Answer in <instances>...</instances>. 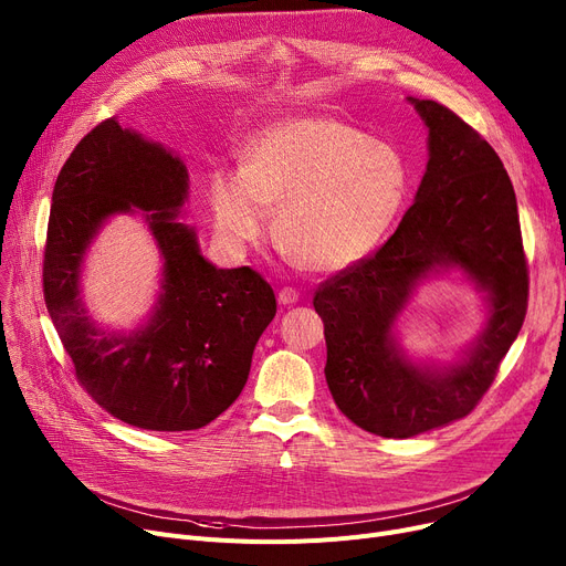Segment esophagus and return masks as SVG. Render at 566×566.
Returning <instances> with one entry per match:
<instances>
[{
  "label": "esophagus",
  "mask_w": 566,
  "mask_h": 566,
  "mask_svg": "<svg viewBox=\"0 0 566 566\" xmlns=\"http://www.w3.org/2000/svg\"><path fill=\"white\" fill-rule=\"evenodd\" d=\"M298 298H301V293L295 291L293 286H284V289H280V293H277V301H280L282 305H293V303H298Z\"/></svg>",
  "instance_id": "obj_1"
}]
</instances>
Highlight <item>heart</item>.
Segmentation results:
<instances>
[{"instance_id":"obj_1","label":"heart","mask_w":566,"mask_h":566,"mask_svg":"<svg viewBox=\"0 0 566 566\" xmlns=\"http://www.w3.org/2000/svg\"><path fill=\"white\" fill-rule=\"evenodd\" d=\"M410 190L392 144L331 116H293L261 130L243 171L208 178V203L231 250L259 243L275 213L277 245L307 271L339 273L376 252Z\"/></svg>"}]
</instances>
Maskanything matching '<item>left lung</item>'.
<instances>
[{
	"instance_id": "left-lung-1",
	"label": "left lung",
	"mask_w": 566,
	"mask_h": 566,
	"mask_svg": "<svg viewBox=\"0 0 566 566\" xmlns=\"http://www.w3.org/2000/svg\"><path fill=\"white\" fill-rule=\"evenodd\" d=\"M410 101L429 128L415 203L388 243L314 291L333 399L353 424L382 438L418 436L478 408L521 331L530 293L516 195L500 156L450 107ZM436 264H461L492 301L479 346L444 375L408 366L391 344L409 286Z\"/></svg>"
}]
</instances>
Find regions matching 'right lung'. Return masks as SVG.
Instances as JSON below:
<instances>
[{"label": "right lung", "mask_w": 566, "mask_h": 566, "mask_svg": "<svg viewBox=\"0 0 566 566\" xmlns=\"http://www.w3.org/2000/svg\"><path fill=\"white\" fill-rule=\"evenodd\" d=\"M186 165L105 118L56 176L43 252V295L82 390L114 418L148 431H192L243 392L252 353L277 312L275 291L250 265L222 271L176 222ZM135 205L166 256L164 293L146 329L114 338L76 298L81 254L112 212Z\"/></svg>", "instance_id": "1"}]
</instances>
